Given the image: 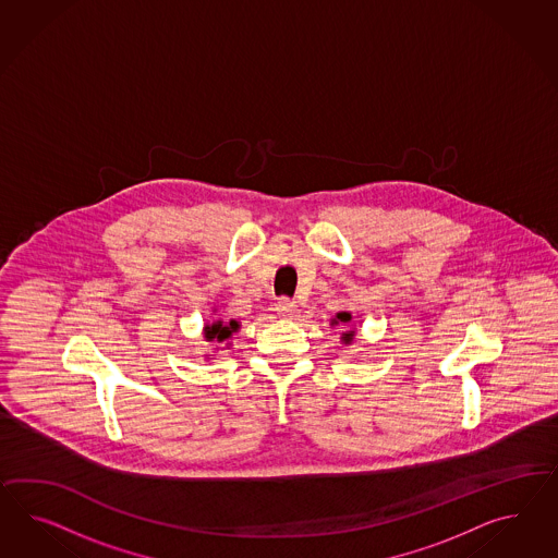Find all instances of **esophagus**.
I'll return each instance as SVG.
<instances>
[{"label": "esophagus", "instance_id": "esophagus-1", "mask_svg": "<svg viewBox=\"0 0 558 558\" xmlns=\"http://www.w3.org/2000/svg\"><path fill=\"white\" fill-rule=\"evenodd\" d=\"M274 311L280 315V317H292L296 313V303L290 301L287 296L278 299V303L274 304Z\"/></svg>", "mask_w": 558, "mask_h": 558}]
</instances>
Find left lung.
Returning a JSON list of instances; mask_svg holds the SVG:
<instances>
[{
    "label": "left lung",
    "instance_id": "8db88e82",
    "mask_svg": "<svg viewBox=\"0 0 558 558\" xmlns=\"http://www.w3.org/2000/svg\"><path fill=\"white\" fill-rule=\"evenodd\" d=\"M338 319L341 323L350 322V313H338ZM352 338H354V331H348V333H343V339H345V341H352Z\"/></svg>",
    "mask_w": 558,
    "mask_h": 558
}]
</instances>
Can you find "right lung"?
<instances>
[{"label":"right lung","mask_w":558,"mask_h":558,"mask_svg":"<svg viewBox=\"0 0 558 558\" xmlns=\"http://www.w3.org/2000/svg\"><path fill=\"white\" fill-rule=\"evenodd\" d=\"M239 329V323L229 322V325H225L222 322H217L215 325H206V336L204 338L208 341H225V339L231 338V333Z\"/></svg>","instance_id":"right-lung-1"}]
</instances>
